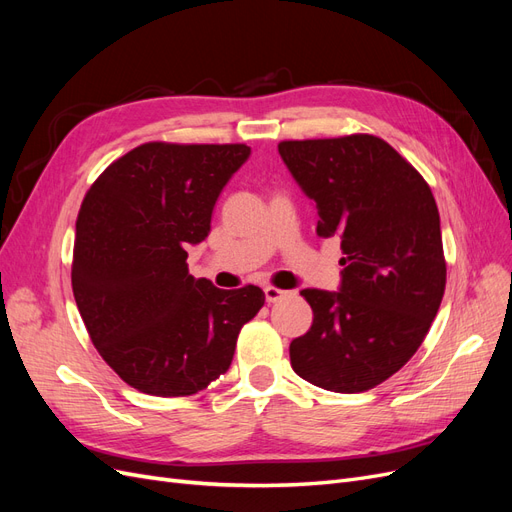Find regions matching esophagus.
<instances>
[{
  "label": "esophagus",
  "mask_w": 512,
  "mask_h": 512,
  "mask_svg": "<svg viewBox=\"0 0 512 512\" xmlns=\"http://www.w3.org/2000/svg\"><path fill=\"white\" fill-rule=\"evenodd\" d=\"M286 290H280V288H275V286H265V299H267V303H275V301H280V299H284L286 297Z\"/></svg>",
  "instance_id": "esophagus-1"
}]
</instances>
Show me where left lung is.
Masks as SVG:
<instances>
[{
	"instance_id": "left-lung-1",
	"label": "left lung",
	"mask_w": 512,
	"mask_h": 512,
	"mask_svg": "<svg viewBox=\"0 0 512 512\" xmlns=\"http://www.w3.org/2000/svg\"><path fill=\"white\" fill-rule=\"evenodd\" d=\"M277 151L318 211V237H339V290H303L309 331L290 365L320 389L361 393L404 367L446 286L440 213L425 179L378 136L284 141Z\"/></svg>"
}]
</instances>
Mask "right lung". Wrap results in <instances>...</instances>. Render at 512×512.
<instances>
[{"instance_id": "obj_1", "label": "right lung", "mask_w": 512, "mask_h": 512, "mask_svg": "<svg viewBox=\"0 0 512 512\" xmlns=\"http://www.w3.org/2000/svg\"><path fill=\"white\" fill-rule=\"evenodd\" d=\"M245 145L145 143L108 166L76 220L72 290L91 342L117 376L185 397L226 374L258 286L220 290L188 271L215 200L250 158Z\"/></svg>"}]
</instances>
